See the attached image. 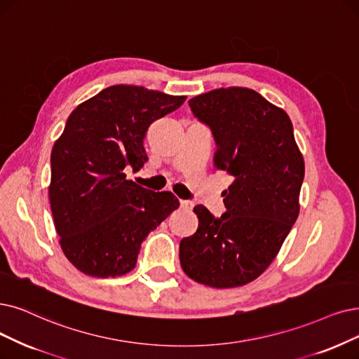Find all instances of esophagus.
Returning <instances> with one entry per match:
<instances>
[{"label":"esophagus","mask_w":359,"mask_h":359,"mask_svg":"<svg viewBox=\"0 0 359 359\" xmlns=\"http://www.w3.org/2000/svg\"><path fill=\"white\" fill-rule=\"evenodd\" d=\"M180 206H181L182 209H185V210H190V209H193L194 203L191 202V200H181V202H180Z\"/></svg>","instance_id":"34e87169"}]
</instances>
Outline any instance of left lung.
<instances>
[{
  "label": "left lung",
  "instance_id": "left-lung-1",
  "mask_svg": "<svg viewBox=\"0 0 359 359\" xmlns=\"http://www.w3.org/2000/svg\"><path fill=\"white\" fill-rule=\"evenodd\" d=\"M217 142L213 166L231 177L221 218L193 210L197 231L181 240L180 262L191 280L215 289L240 287L276 259L299 215L305 177L289 114L243 87L212 90L189 102Z\"/></svg>",
  "mask_w": 359,
  "mask_h": 359
}]
</instances>
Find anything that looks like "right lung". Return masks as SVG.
Listing matches in <instances>:
<instances>
[{"label": "right lung", "instance_id": "1", "mask_svg": "<svg viewBox=\"0 0 359 359\" xmlns=\"http://www.w3.org/2000/svg\"><path fill=\"white\" fill-rule=\"evenodd\" d=\"M185 98L111 85L70 113L51 151L48 197L60 248L83 274L109 278L134 269L142 240L180 206L170 191L125 180L123 169L142 168L149 126Z\"/></svg>", "mask_w": 359, "mask_h": 359}]
</instances>
